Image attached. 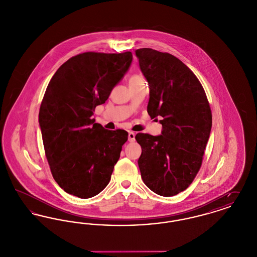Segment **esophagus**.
Instances as JSON below:
<instances>
[{"instance_id":"34e87169","label":"esophagus","mask_w":257,"mask_h":257,"mask_svg":"<svg viewBox=\"0 0 257 257\" xmlns=\"http://www.w3.org/2000/svg\"><path fill=\"white\" fill-rule=\"evenodd\" d=\"M135 134L134 132H129V134H128V141L130 142V143H133L135 142Z\"/></svg>"}]
</instances>
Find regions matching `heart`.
<instances>
[{"instance_id":"1","label":"heart","mask_w":257,"mask_h":257,"mask_svg":"<svg viewBox=\"0 0 257 257\" xmlns=\"http://www.w3.org/2000/svg\"><path fill=\"white\" fill-rule=\"evenodd\" d=\"M146 80L145 78L140 74H135L129 78V86H136L140 84H145Z\"/></svg>"}]
</instances>
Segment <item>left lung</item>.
Returning <instances> with one entry per match:
<instances>
[{
  "label": "left lung",
  "mask_w": 257,
  "mask_h": 257,
  "mask_svg": "<svg viewBox=\"0 0 257 257\" xmlns=\"http://www.w3.org/2000/svg\"><path fill=\"white\" fill-rule=\"evenodd\" d=\"M149 85L147 112L159 120L162 134L136 135L142 147L138 164L155 194L172 196L186 190L199 171L212 127L205 91L193 71L169 53L136 50Z\"/></svg>",
  "instance_id": "obj_1"
}]
</instances>
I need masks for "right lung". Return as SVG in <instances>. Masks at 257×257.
Masks as SVG:
<instances>
[{
	"label": "right lung",
	"mask_w": 257,
	"mask_h": 257,
	"mask_svg": "<svg viewBox=\"0 0 257 257\" xmlns=\"http://www.w3.org/2000/svg\"><path fill=\"white\" fill-rule=\"evenodd\" d=\"M131 52H86L65 61L46 88L38 114L50 170L61 189L89 198L109 184L128 133L91 118L128 71Z\"/></svg>",
	"instance_id": "add662e5"
}]
</instances>
